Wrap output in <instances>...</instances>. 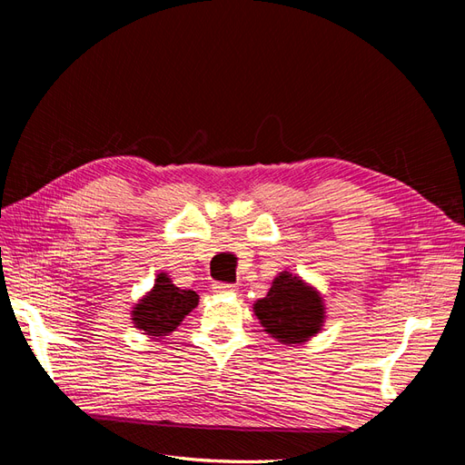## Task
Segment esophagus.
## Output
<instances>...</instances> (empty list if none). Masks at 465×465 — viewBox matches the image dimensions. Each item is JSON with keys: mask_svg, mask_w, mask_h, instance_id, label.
I'll return each instance as SVG.
<instances>
[{"mask_svg": "<svg viewBox=\"0 0 465 465\" xmlns=\"http://www.w3.org/2000/svg\"><path fill=\"white\" fill-rule=\"evenodd\" d=\"M211 289H213L219 294H223V292H234L236 291V287L229 285V283H213V287H211Z\"/></svg>", "mask_w": 465, "mask_h": 465, "instance_id": "esophagus-1", "label": "esophagus"}]
</instances>
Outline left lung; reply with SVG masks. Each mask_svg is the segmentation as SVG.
Instances as JSON below:
<instances>
[{
  "mask_svg": "<svg viewBox=\"0 0 465 465\" xmlns=\"http://www.w3.org/2000/svg\"><path fill=\"white\" fill-rule=\"evenodd\" d=\"M265 333L275 341L294 347L311 341L326 322V304L322 292L299 275L281 272L263 299L254 302Z\"/></svg>",
  "mask_w": 465,
  "mask_h": 465,
  "instance_id": "obj_1",
  "label": "left lung"
}]
</instances>
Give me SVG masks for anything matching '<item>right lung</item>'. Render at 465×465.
Instances as JSON below:
<instances>
[{"instance_id":"obj_1","label":"right lung","mask_w":465,"mask_h":465,"mask_svg":"<svg viewBox=\"0 0 465 465\" xmlns=\"http://www.w3.org/2000/svg\"><path fill=\"white\" fill-rule=\"evenodd\" d=\"M200 302V294L190 289H180L166 273H159L154 285L139 299L132 311L134 328L149 335L151 340H163L173 333Z\"/></svg>"}]
</instances>
